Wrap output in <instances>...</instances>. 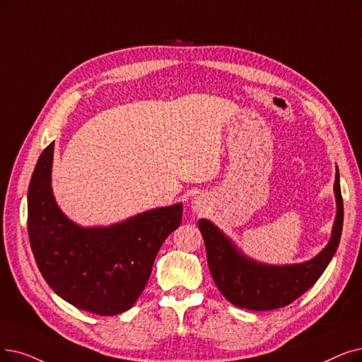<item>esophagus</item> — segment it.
Wrapping results in <instances>:
<instances>
[{"mask_svg": "<svg viewBox=\"0 0 362 362\" xmlns=\"http://www.w3.org/2000/svg\"><path fill=\"white\" fill-rule=\"evenodd\" d=\"M192 209H194V211H202L204 209H206V199H204L202 197H195L192 199Z\"/></svg>", "mask_w": 362, "mask_h": 362, "instance_id": "obj_1", "label": "esophagus"}]
</instances>
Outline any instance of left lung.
I'll use <instances>...</instances> for the list:
<instances>
[{
	"mask_svg": "<svg viewBox=\"0 0 362 362\" xmlns=\"http://www.w3.org/2000/svg\"><path fill=\"white\" fill-rule=\"evenodd\" d=\"M336 218L332 237L320 253L306 262L268 264L245 256L241 248L207 218L198 228L206 243L211 276L228 300L248 310H272L287 306L306 293L332 262L340 243L343 228V199L336 167L334 180Z\"/></svg>",
	"mask_w": 362,
	"mask_h": 362,
	"instance_id": "1",
	"label": "left lung"
}]
</instances>
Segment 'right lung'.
I'll list each match as a JSON object with an SVG mask.
<instances>
[{
  "mask_svg": "<svg viewBox=\"0 0 362 362\" xmlns=\"http://www.w3.org/2000/svg\"><path fill=\"white\" fill-rule=\"evenodd\" d=\"M54 142L37 161L28 189V233L38 269L64 300L98 315L129 310L153 260L182 222V202L109 226H81L60 210L52 189Z\"/></svg>",
  "mask_w": 362,
  "mask_h": 362,
  "instance_id": "obj_1",
  "label": "right lung"
}]
</instances>
